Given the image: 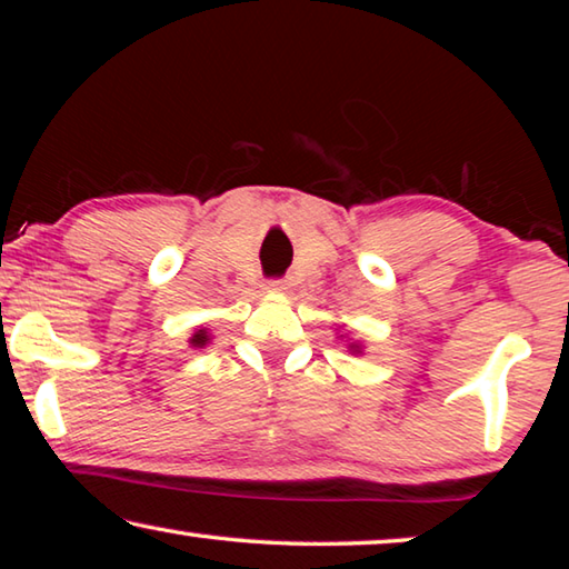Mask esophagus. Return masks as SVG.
Masks as SVG:
<instances>
[{"label":"esophagus","mask_w":569,"mask_h":569,"mask_svg":"<svg viewBox=\"0 0 569 569\" xmlns=\"http://www.w3.org/2000/svg\"><path fill=\"white\" fill-rule=\"evenodd\" d=\"M288 288H291V283H288V281H271V283H268V291H271V293H288Z\"/></svg>","instance_id":"obj_1"}]
</instances>
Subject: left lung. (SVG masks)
<instances>
[{
  "label": "left lung",
  "instance_id": "8db88e82",
  "mask_svg": "<svg viewBox=\"0 0 569 569\" xmlns=\"http://www.w3.org/2000/svg\"><path fill=\"white\" fill-rule=\"evenodd\" d=\"M336 331H339V329H336ZM339 339H341V341H343V339L349 341V333H341ZM346 349H349L351 353H359V356H361V353H363V343H361V341H351V343H346Z\"/></svg>",
  "mask_w": 569,
  "mask_h": 569
}]
</instances>
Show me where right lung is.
<instances>
[{
	"label": "right lung",
	"mask_w": 569,
	"mask_h": 569,
	"mask_svg": "<svg viewBox=\"0 0 569 569\" xmlns=\"http://www.w3.org/2000/svg\"><path fill=\"white\" fill-rule=\"evenodd\" d=\"M210 339H213V336H210V331L206 329V326H198V329L192 331V336L188 339V343L192 346V349H206V346L210 343Z\"/></svg>",
	"instance_id": "1"
}]
</instances>
